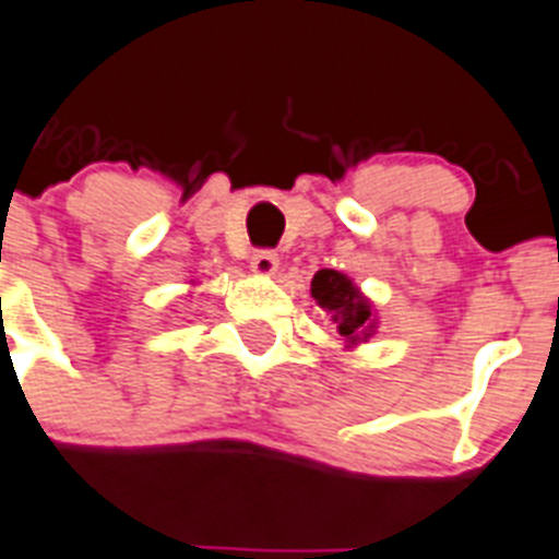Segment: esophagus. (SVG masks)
<instances>
[{
    "instance_id": "34e87169",
    "label": "esophagus",
    "mask_w": 559,
    "mask_h": 559,
    "mask_svg": "<svg viewBox=\"0 0 559 559\" xmlns=\"http://www.w3.org/2000/svg\"><path fill=\"white\" fill-rule=\"evenodd\" d=\"M250 270L255 272V275H275V272H278V255L272 250L252 252Z\"/></svg>"
}]
</instances>
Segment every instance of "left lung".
I'll return each instance as SVG.
<instances>
[{
	"label": "left lung",
	"instance_id": "1",
	"mask_svg": "<svg viewBox=\"0 0 559 559\" xmlns=\"http://www.w3.org/2000/svg\"><path fill=\"white\" fill-rule=\"evenodd\" d=\"M309 293L335 323L337 335L344 341V349L367 344L369 337L378 332V312H374L372 301L344 272L318 270L312 284H309Z\"/></svg>",
	"mask_w": 559,
	"mask_h": 559
}]
</instances>
